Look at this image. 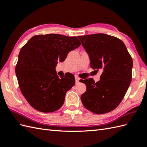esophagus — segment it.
Instances as JSON below:
<instances>
[{"mask_svg": "<svg viewBox=\"0 0 147 147\" xmlns=\"http://www.w3.org/2000/svg\"><path fill=\"white\" fill-rule=\"evenodd\" d=\"M80 78L78 76H75V81H76V83H78L79 82V81H80Z\"/></svg>", "mask_w": 147, "mask_h": 147, "instance_id": "esophagus-1", "label": "esophagus"}]
</instances>
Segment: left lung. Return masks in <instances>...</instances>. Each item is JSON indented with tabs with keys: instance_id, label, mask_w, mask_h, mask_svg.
<instances>
[{
	"instance_id": "obj_1",
	"label": "left lung",
	"mask_w": 147,
	"mask_h": 147,
	"mask_svg": "<svg viewBox=\"0 0 147 147\" xmlns=\"http://www.w3.org/2000/svg\"><path fill=\"white\" fill-rule=\"evenodd\" d=\"M78 37L88 55L90 66L102 71L96 83L92 78L81 80L86 86L81 100L93 113H107L117 107L129 88L132 58L125 44L116 37L104 33Z\"/></svg>"
}]
</instances>
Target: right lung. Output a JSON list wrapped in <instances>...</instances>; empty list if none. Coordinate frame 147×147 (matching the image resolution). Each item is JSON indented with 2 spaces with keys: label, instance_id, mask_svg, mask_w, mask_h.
I'll use <instances>...</instances> for the list:
<instances>
[{
  "label": "right lung",
  "instance_id": "1",
  "mask_svg": "<svg viewBox=\"0 0 147 147\" xmlns=\"http://www.w3.org/2000/svg\"><path fill=\"white\" fill-rule=\"evenodd\" d=\"M80 45L76 36L47 34L33 36L21 48L15 71L22 94L32 107L52 112L62 107L75 79L72 74L59 78L55 67Z\"/></svg>",
  "mask_w": 147,
  "mask_h": 147
}]
</instances>
